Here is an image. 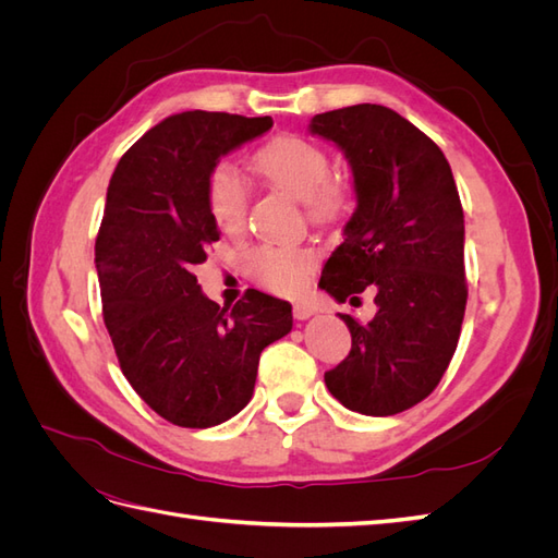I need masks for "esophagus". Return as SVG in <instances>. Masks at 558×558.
<instances>
[{
    "label": "esophagus",
    "mask_w": 558,
    "mask_h": 558,
    "mask_svg": "<svg viewBox=\"0 0 558 558\" xmlns=\"http://www.w3.org/2000/svg\"><path fill=\"white\" fill-rule=\"evenodd\" d=\"M312 314H316V305H312V302H307V300H298L295 305H293V316H295L298 320H305V318H310Z\"/></svg>",
    "instance_id": "esophagus-1"
}]
</instances>
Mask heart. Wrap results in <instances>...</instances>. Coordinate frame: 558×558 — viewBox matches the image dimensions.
Instances as JSON below:
<instances>
[{
  "instance_id": "1",
  "label": "heart",
  "mask_w": 558,
  "mask_h": 558,
  "mask_svg": "<svg viewBox=\"0 0 558 558\" xmlns=\"http://www.w3.org/2000/svg\"><path fill=\"white\" fill-rule=\"evenodd\" d=\"M253 170L277 189L302 199L316 218H332L344 205L340 185L328 181L330 158L314 142L298 134H281L263 144L251 158ZM207 202L216 226L223 232H242L248 211L246 181L230 165H218L209 174ZM314 263L305 244H263L251 253L253 275L272 291H293Z\"/></svg>"
}]
</instances>
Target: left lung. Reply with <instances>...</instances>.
I'll use <instances>...</instances> for the list:
<instances>
[{
    "label": "left lung",
    "mask_w": 558,
    "mask_h": 558,
    "mask_svg": "<svg viewBox=\"0 0 558 558\" xmlns=\"http://www.w3.org/2000/svg\"><path fill=\"white\" fill-rule=\"evenodd\" d=\"M310 132L342 150L356 191L318 286L337 302L373 291L377 305L367 324L340 314L351 351L326 386L347 410L391 416L433 393L459 344L468 300L459 191L440 146L388 107L316 113Z\"/></svg>",
    "instance_id": "1"
}]
</instances>
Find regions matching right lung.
<instances>
[{
  "instance_id": "add662e5",
  "label": "right lung",
  "mask_w": 558,
  "mask_h": 558,
  "mask_svg": "<svg viewBox=\"0 0 558 558\" xmlns=\"http://www.w3.org/2000/svg\"><path fill=\"white\" fill-rule=\"evenodd\" d=\"M269 128V116L183 111L150 128L109 181L95 242L105 326L130 386L181 428H211L242 412L263 349L293 328L286 300L251 291L226 310L193 275L221 234L209 174Z\"/></svg>"
}]
</instances>
